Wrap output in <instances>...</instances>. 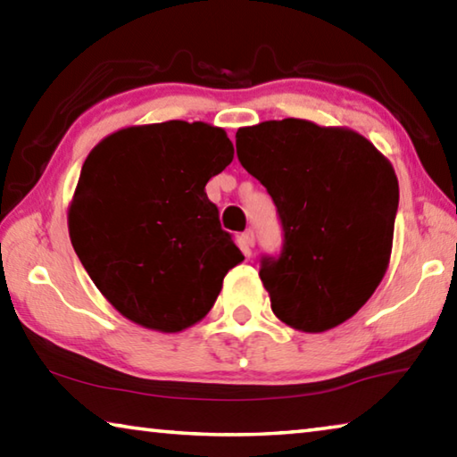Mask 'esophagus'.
Returning <instances> with one entry per match:
<instances>
[{"label": "esophagus", "mask_w": 457, "mask_h": 457, "mask_svg": "<svg viewBox=\"0 0 457 457\" xmlns=\"http://www.w3.org/2000/svg\"><path fill=\"white\" fill-rule=\"evenodd\" d=\"M242 242L245 247H253V244H256V237H253V231L247 229L242 234Z\"/></svg>", "instance_id": "esophagus-1"}]
</instances>
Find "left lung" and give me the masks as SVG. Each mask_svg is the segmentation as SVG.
Segmentation results:
<instances>
[{"mask_svg": "<svg viewBox=\"0 0 457 457\" xmlns=\"http://www.w3.org/2000/svg\"><path fill=\"white\" fill-rule=\"evenodd\" d=\"M239 163L280 215L284 250L262 258L274 314L303 332L335 328L389 268L399 183L391 161L346 127L264 120L236 133Z\"/></svg>", "mask_w": 457, "mask_h": 457, "instance_id": "8db88e82", "label": "left lung"}]
</instances>
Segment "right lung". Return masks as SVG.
<instances>
[{
    "label": "right lung",
    "mask_w": 457,
    "mask_h": 457,
    "mask_svg": "<svg viewBox=\"0 0 457 457\" xmlns=\"http://www.w3.org/2000/svg\"><path fill=\"white\" fill-rule=\"evenodd\" d=\"M231 159L226 130L201 120L125 127L88 153L68 234L125 319L181 332L212 311L223 278L244 260L205 193Z\"/></svg>",
    "instance_id": "1"
}]
</instances>
